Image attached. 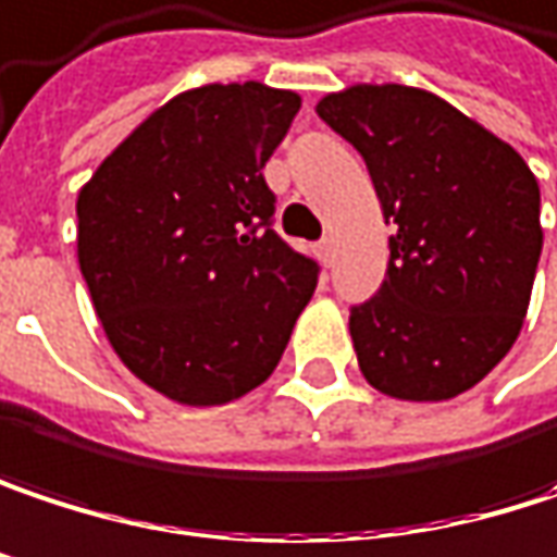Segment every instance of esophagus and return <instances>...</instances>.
<instances>
[{"label": "esophagus", "mask_w": 557, "mask_h": 557, "mask_svg": "<svg viewBox=\"0 0 557 557\" xmlns=\"http://www.w3.org/2000/svg\"><path fill=\"white\" fill-rule=\"evenodd\" d=\"M319 258H322V264L329 268L331 258H334V242H331V238H322V242H319Z\"/></svg>", "instance_id": "1"}]
</instances>
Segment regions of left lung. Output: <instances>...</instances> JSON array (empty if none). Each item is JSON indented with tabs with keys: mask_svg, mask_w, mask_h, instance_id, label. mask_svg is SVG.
<instances>
[{
	"mask_svg": "<svg viewBox=\"0 0 557 557\" xmlns=\"http://www.w3.org/2000/svg\"><path fill=\"white\" fill-rule=\"evenodd\" d=\"M319 117L367 162L388 268L350 309L360 373L401 401H446L513 347L542 255L539 181L523 156L408 85H354Z\"/></svg>",
	"mask_w": 557,
	"mask_h": 557,
	"instance_id": "left-lung-1",
	"label": "left lung"
}]
</instances>
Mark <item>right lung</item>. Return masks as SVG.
I'll use <instances>...</instances> for the list:
<instances>
[{
  "mask_svg": "<svg viewBox=\"0 0 557 557\" xmlns=\"http://www.w3.org/2000/svg\"><path fill=\"white\" fill-rule=\"evenodd\" d=\"M299 95L190 88L149 114L78 190V268L129 373L177 405L268 380L319 283L274 232L264 165Z\"/></svg>",
  "mask_w": 557,
  "mask_h": 557,
  "instance_id": "right-lung-1",
  "label": "right lung"
}]
</instances>
